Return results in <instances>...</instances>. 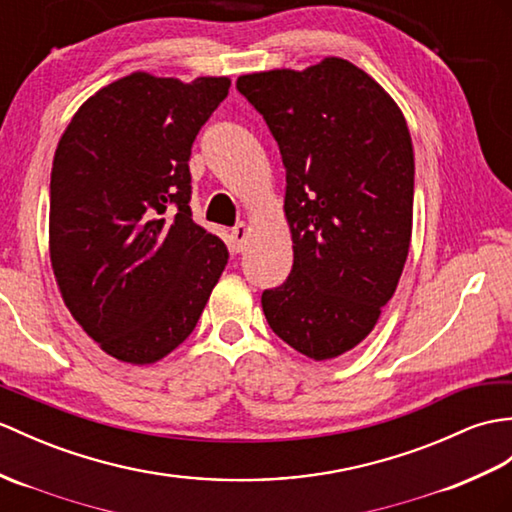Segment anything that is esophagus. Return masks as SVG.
<instances>
[{"instance_id": "34e87169", "label": "esophagus", "mask_w": 512, "mask_h": 512, "mask_svg": "<svg viewBox=\"0 0 512 512\" xmlns=\"http://www.w3.org/2000/svg\"><path fill=\"white\" fill-rule=\"evenodd\" d=\"M248 233H251V229H248V224H246V222H240V224H235V227H233V231H231V240H233V248H235L237 253H240L242 248H244Z\"/></svg>"}]
</instances>
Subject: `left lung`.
<instances>
[{"label": "left lung", "instance_id": "left-lung-1", "mask_svg": "<svg viewBox=\"0 0 512 512\" xmlns=\"http://www.w3.org/2000/svg\"><path fill=\"white\" fill-rule=\"evenodd\" d=\"M285 168L294 264L261 294L270 329L316 362L351 351L392 299L412 235L414 152L397 102L344 58L237 78Z\"/></svg>", "mask_w": 512, "mask_h": 512}]
</instances>
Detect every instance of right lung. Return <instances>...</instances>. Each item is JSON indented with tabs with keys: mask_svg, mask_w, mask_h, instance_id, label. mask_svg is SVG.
I'll list each match as a JSON object with an SVG mask.
<instances>
[{
	"mask_svg": "<svg viewBox=\"0 0 512 512\" xmlns=\"http://www.w3.org/2000/svg\"><path fill=\"white\" fill-rule=\"evenodd\" d=\"M229 78L146 71L80 106L50 181V259L67 310L115 360L172 353L205 310L229 251L192 220V144Z\"/></svg>",
	"mask_w": 512,
	"mask_h": 512,
	"instance_id": "1",
	"label": "right lung"
}]
</instances>
